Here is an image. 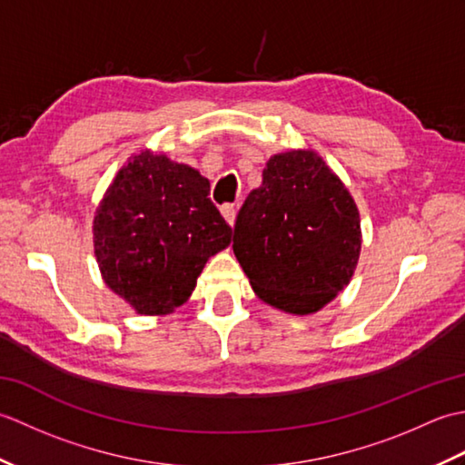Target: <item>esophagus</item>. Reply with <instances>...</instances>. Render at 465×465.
I'll use <instances>...</instances> for the list:
<instances>
[{
	"instance_id": "obj_1",
	"label": "esophagus",
	"mask_w": 465,
	"mask_h": 465,
	"mask_svg": "<svg viewBox=\"0 0 465 465\" xmlns=\"http://www.w3.org/2000/svg\"><path fill=\"white\" fill-rule=\"evenodd\" d=\"M222 215H223V220L230 223V225H233L235 223V207L233 205H222Z\"/></svg>"
}]
</instances>
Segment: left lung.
<instances>
[{
    "mask_svg": "<svg viewBox=\"0 0 465 465\" xmlns=\"http://www.w3.org/2000/svg\"><path fill=\"white\" fill-rule=\"evenodd\" d=\"M360 250L358 205L323 157L310 147L272 155L233 227L255 295L285 313L320 312L350 283Z\"/></svg>",
    "mask_w": 465,
    "mask_h": 465,
    "instance_id": "obj_1",
    "label": "left lung"
}]
</instances>
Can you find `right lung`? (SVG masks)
I'll return each mask as SVG.
<instances>
[{"mask_svg":"<svg viewBox=\"0 0 465 465\" xmlns=\"http://www.w3.org/2000/svg\"><path fill=\"white\" fill-rule=\"evenodd\" d=\"M210 182L165 153L132 155L94 215V252L107 288L140 315L187 302L205 262L232 242Z\"/></svg>","mask_w":465,"mask_h":465,"instance_id":"obj_1","label":"right lung"}]
</instances>
